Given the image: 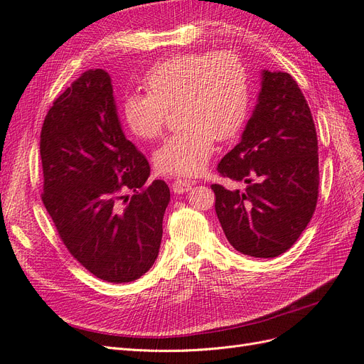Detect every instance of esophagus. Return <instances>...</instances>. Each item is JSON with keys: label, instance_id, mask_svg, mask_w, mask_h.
Returning a JSON list of instances; mask_svg holds the SVG:
<instances>
[{"label": "esophagus", "instance_id": "obj_1", "mask_svg": "<svg viewBox=\"0 0 364 364\" xmlns=\"http://www.w3.org/2000/svg\"><path fill=\"white\" fill-rule=\"evenodd\" d=\"M192 186H193V184H192L189 180H181V178H178V180L173 181L172 191H173L175 193H186V192H189V191L192 189Z\"/></svg>", "mask_w": 364, "mask_h": 364}]
</instances>
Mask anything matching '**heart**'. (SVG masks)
Here are the masks:
<instances>
[{"label":"heart","instance_id":"heart-1","mask_svg":"<svg viewBox=\"0 0 364 364\" xmlns=\"http://www.w3.org/2000/svg\"><path fill=\"white\" fill-rule=\"evenodd\" d=\"M148 95H129L123 120L141 140L157 139L168 109L178 105L184 128L155 151L160 172L193 176L209 163L215 141L236 137L248 117L250 88L242 62L221 51L180 53L155 64L143 79Z\"/></svg>","mask_w":364,"mask_h":364}]
</instances>
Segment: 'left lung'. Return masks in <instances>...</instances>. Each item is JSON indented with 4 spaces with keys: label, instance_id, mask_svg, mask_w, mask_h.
I'll list each match as a JSON object with an SVG mask.
<instances>
[{
    "label": "left lung",
    "instance_id": "8db88e82",
    "mask_svg": "<svg viewBox=\"0 0 364 364\" xmlns=\"http://www.w3.org/2000/svg\"><path fill=\"white\" fill-rule=\"evenodd\" d=\"M261 90L241 141L218 172L244 191L212 184L227 241L253 257H276L299 240L318 193L317 134L297 82L284 71L261 73Z\"/></svg>",
    "mask_w": 364,
    "mask_h": 364
}]
</instances>
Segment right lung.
I'll use <instances>...</instances> for the list:
<instances>
[{
  "label": "right lung",
  "instance_id": "obj_1",
  "mask_svg": "<svg viewBox=\"0 0 364 364\" xmlns=\"http://www.w3.org/2000/svg\"><path fill=\"white\" fill-rule=\"evenodd\" d=\"M39 149L43 203L71 256L112 284L146 273L160 252L171 192L163 180L144 186L149 163L124 137L105 70L82 73L55 100Z\"/></svg>",
  "mask_w": 364,
  "mask_h": 364
}]
</instances>
